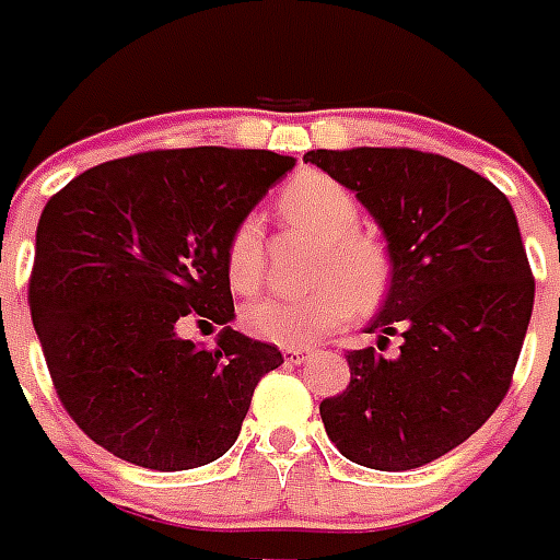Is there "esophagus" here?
I'll return each mask as SVG.
<instances>
[{
	"label": "esophagus",
	"mask_w": 560,
	"mask_h": 560,
	"mask_svg": "<svg viewBox=\"0 0 560 560\" xmlns=\"http://www.w3.org/2000/svg\"><path fill=\"white\" fill-rule=\"evenodd\" d=\"M307 358H311V349H305V346H290V349H284V360L293 363V366L305 363Z\"/></svg>",
	"instance_id": "esophagus-1"
}]
</instances>
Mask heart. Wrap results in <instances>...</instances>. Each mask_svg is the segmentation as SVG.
<instances>
[{
	"mask_svg": "<svg viewBox=\"0 0 560 560\" xmlns=\"http://www.w3.org/2000/svg\"><path fill=\"white\" fill-rule=\"evenodd\" d=\"M279 214L290 226L319 237L311 279L319 281L302 296H267L244 311L258 340L276 346H307L351 323L354 311H372L389 288V255L372 235L360 232V206L349 188L323 171H302L279 191ZM229 284L253 293L264 276V229L258 218L237 220L229 232Z\"/></svg>",
	"mask_w": 560,
	"mask_h": 560,
	"instance_id": "b5f03b06",
	"label": "heart"
}]
</instances>
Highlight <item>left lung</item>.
Returning a JSON list of instances; mask_svg holds the SVG:
<instances>
[{"label": "left lung", "mask_w": 560, "mask_h": 560, "mask_svg": "<svg viewBox=\"0 0 560 560\" xmlns=\"http://www.w3.org/2000/svg\"><path fill=\"white\" fill-rule=\"evenodd\" d=\"M386 235L392 284L369 334L401 354L349 351L351 383L319 404L346 459L409 470L459 447L512 386L535 279L512 202L477 171L412 148L307 151ZM380 348V342H377Z\"/></svg>", "instance_id": "obj_1"}]
</instances>
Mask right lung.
Here are the masks:
<instances>
[{
	"instance_id": "obj_1",
	"label": "right lung",
	"mask_w": 560,
	"mask_h": 560,
	"mask_svg": "<svg viewBox=\"0 0 560 560\" xmlns=\"http://www.w3.org/2000/svg\"><path fill=\"white\" fill-rule=\"evenodd\" d=\"M296 165L232 148L104 162L51 197L28 279L57 398L92 442L151 470H188L235 444L253 392L284 363L229 328V232ZM191 315L224 325L218 350L183 341Z\"/></svg>"
}]
</instances>
